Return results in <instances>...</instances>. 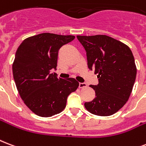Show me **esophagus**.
Here are the masks:
<instances>
[{
    "instance_id": "esophagus-1",
    "label": "esophagus",
    "mask_w": 146,
    "mask_h": 146,
    "mask_svg": "<svg viewBox=\"0 0 146 146\" xmlns=\"http://www.w3.org/2000/svg\"><path fill=\"white\" fill-rule=\"evenodd\" d=\"M79 87L81 88V89L87 87V84L85 83H80V84H79Z\"/></svg>"
}]
</instances>
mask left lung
<instances>
[{"label": "left lung", "mask_w": 146, "mask_h": 146, "mask_svg": "<svg viewBox=\"0 0 146 146\" xmlns=\"http://www.w3.org/2000/svg\"><path fill=\"white\" fill-rule=\"evenodd\" d=\"M86 52L88 68L98 74L99 83L90 85L96 97L84 103L92 114L108 116L125 105L136 77V66L127 45L106 35L77 36Z\"/></svg>", "instance_id": "8db88e82"}]
</instances>
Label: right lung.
Here are the masks:
<instances>
[{
  "label": "right lung",
  "instance_id": "right-lung-1",
  "mask_svg": "<svg viewBox=\"0 0 146 146\" xmlns=\"http://www.w3.org/2000/svg\"><path fill=\"white\" fill-rule=\"evenodd\" d=\"M74 38L43 33L25 39L17 50L12 66L14 82L25 105L39 116L61 113L68 96L79 86L74 78L63 80L50 73L56 70L59 50Z\"/></svg>",
  "mask_w": 146,
  "mask_h": 146
}]
</instances>
